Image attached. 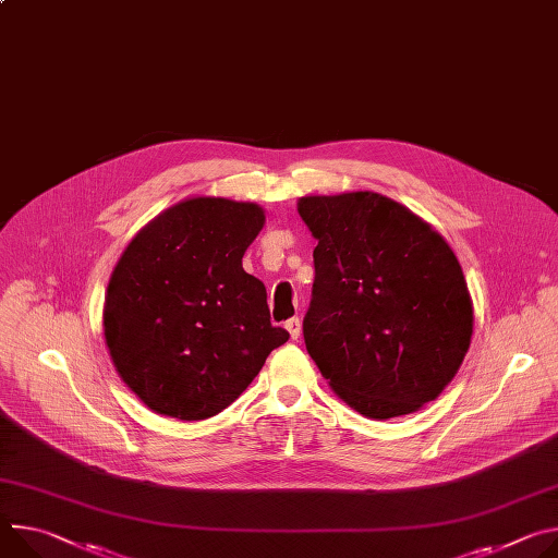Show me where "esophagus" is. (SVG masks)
<instances>
[{"instance_id": "34e87169", "label": "esophagus", "mask_w": 558, "mask_h": 558, "mask_svg": "<svg viewBox=\"0 0 558 558\" xmlns=\"http://www.w3.org/2000/svg\"><path fill=\"white\" fill-rule=\"evenodd\" d=\"M284 329L289 331L291 340H298V338H300V331H302V323H300V318H289V320L284 323Z\"/></svg>"}]
</instances>
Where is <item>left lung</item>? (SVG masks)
<instances>
[{
  "label": "left lung",
  "mask_w": 558,
  "mask_h": 558,
  "mask_svg": "<svg viewBox=\"0 0 558 558\" xmlns=\"http://www.w3.org/2000/svg\"><path fill=\"white\" fill-rule=\"evenodd\" d=\"M298 214L318 240L302 333L320 374L367 418L421 410L472 342V298L453 251L374 191L300 197Z\"/></svg>",
  "instance_id": "8db88e82"
}]
</instances>
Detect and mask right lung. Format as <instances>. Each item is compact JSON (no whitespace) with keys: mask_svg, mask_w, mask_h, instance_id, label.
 Masks as SVG:
<instances>
[{"mask_svg":"<svg viewBox=\"0 0 558 558\" xmlns=\"http://www.w3.org/2000/svg\"><path fill=\"white\" fill-rule=\"evenodd\" d=\"M265 225L253 202L189 197L124 248L105 300V338L126 387L156 414L205 421L289 340L265 284L242 269Z\"/></svg>","mask_w":558,"mask_h":558,"instance_id":"1","label":"right lung"}]
</instances>
